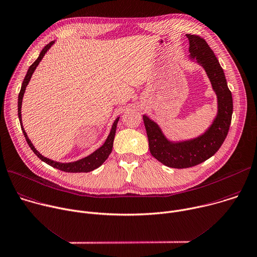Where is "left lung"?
I'll return each instance as SVG.
<instances>
[{"mask_svg":"<svg viewBox=\"0 0 257 257\" xmlns=\"http://www.w3.org/2000/svg\"><path fill=\"white\" fill-rule=\"evenodd\" d=\"M190 42V60L204 68L217 97V113L211 125L199 136L170 140L159 125L146 114L143 121L151 155L168 167L187 168L212 157L223 144L231 124L233 113L232 94L227 85L223 68L208 43L197 35L187 34Z\"/></svg>","mask_w":257,"mask_h":257,"instance_id":"1","label":"left lung"}]
</instances>
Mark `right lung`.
Returning a JSON list of instances; mask_svg holds the SVG:
<instances>
[{
	"instance_id": "right-lung-1",
	"label": "right lung",
	"mask_w": 257,
	"mask_h": 257,
	"mask_svg": "<svg viewBox=\"0 0 257 257\" xmlns=\"http://www.w3.org/2000/svg\"><path fill=\"white\" fill-rule=\"evenodd\" d=\"M55 43V41H51L50 43H48L40 52L38 58L31 64V66L28 68V71L25 75V78L22 82V87L19 93V97H18V117H19V121L21 124V128L23 131V134L25 136V139L29 145V147L32 149V151L37 155V157H39L43 162L47 163L48 165L57 168L59 170H62V172L65 173H89L92 172V170L100 167L105 161L106 159L109 157L110 153L112 152V148H113V143H114V138H115V133H116V129H117V124L118 121L120 119V117H117L116 120L114 121L111 131L106 139V141L103 143V145L101 147H99L97 150H95L93 153H91L90 155L85 156L83 158H80L78 160L75 161H71V162H59V161H55L52 160L50 158L45 157L44 155H42L33 145V143L31 142V140L29 139L24 127H23V123H22V102H23V97L26 91L27 85L32 77V74L34 73L36 67L38 66V64L40 63V61L42 60V58L44 57V55L47 53V51L51 48V46Z\"/></svg>"
}]
</instances>
